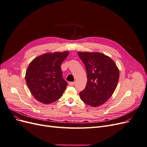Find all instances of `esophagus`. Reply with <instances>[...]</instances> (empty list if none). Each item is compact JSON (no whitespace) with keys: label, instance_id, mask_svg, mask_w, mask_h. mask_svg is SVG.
<instances>
[{"label":"esophagus","instance_id":"esophagus-1","mask_svg":"<svg viewBox=\"0 0 147 147\" xmlns=\"http://www.w3.org/2000/svg\"><path fill=\"white\" fill-rule=\"evenodd\" d=\"M69 85H70V86H73V85H74L75 82H69Z\"/></svg>","mask_w":147,"mask_h":147}]
</instances>
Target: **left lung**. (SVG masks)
Here are the masks:
<instances>
[{"instance_id": "1", "label": "left lung", "mask_w": 147, "mask_h": 147, "mask_svg": "<svg viewBox=\"0 0 147 147\" xmlns=\"http://www.w3.org/2000/svg\"><path fill=\"white\" fill-rule=\"evenodd\" d=\"M87 73V83L79 93L84 103L93 107L104 104L116 89L119 69L110 57L100 53L78 52Z\"/></svg>"}]
</instances>
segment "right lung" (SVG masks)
<instances>
[{"label": "right lung", "mask_w": 147, "mask_h": 147, "mask_svg": "<svg viewBox=\"0 0 147 147\" xmlns=\"http://www.w3.org/2000/svg\"><path fill=\"white\" fill-rule=\"evenodd\" d=\"M68 55V51L45 53L29 64L26 82L31 94L38 101L48 104L63 96L67 83L63 78L61 65Z\"/></svg>", "instance_id": "add662e5"}]
</instances>
